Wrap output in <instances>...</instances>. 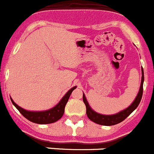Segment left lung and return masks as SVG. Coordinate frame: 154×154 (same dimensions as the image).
Returning a JSON list of instances; mask_svg holds the SVG:
<instances>
[{
    "instance_id": "left-lung-1",
    "label": "left lung",
    "mask_w": 154,
    "mask_h": 154,
    "mask_svg": "<svg viewBox=\"0 0 154 154\" xmlns=\"http://www.w3.org/2000/svg\"><path fill=\"white\" fill-rule=\"evenodd\" d=\"M142 71V77H141V82H140V90H139L138 94H137V97H136L135 100H134L131 106H128L124 110L121 111V112H118V113L115 114V115L111 116H106V115H101L97 112H94L93 109L89 106L87 100H86L85 96L83 94V101H84L85 104L86 106V113H87L88 117L89 119H91L92 122H95L97 124L102 125H116V124L119 123V122H122L123 120H125L136 108L140 103V100H141L142 95H143V83H144V70L143 68L141 69Z\"/></svg>"
}]
</instances>
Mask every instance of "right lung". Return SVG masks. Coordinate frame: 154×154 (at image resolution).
I'll list each match as a JSON object with an SVG mask.
<instances>
[{
    "instance_id": "add662e5",
    "label": "right lung",
    "mask_w": 154,
    "mask_h": 154,
    "mask_svg": "<svg viewBox=\"0 0 154 154\" xmlns=\"http://www.w3.org/2000/svg\"><path fill=\"white\" fill-rule=\"evenodd\" d=\"M76 87H73L70 89L68 92L65 94V96L62 98V100L60 101L57 106L51 109H48L46 111H42V112H32V111H27L26 109H23L20 106H19L14 100L10 98L13 104L16 106L17 109L20 112V113L27 119L28 120L32 122L37 124H50L53 122H57L63 116L64 113V109L66 103L68 102L70 94H72V91Z\"/></svg>"
}]
</instances>
